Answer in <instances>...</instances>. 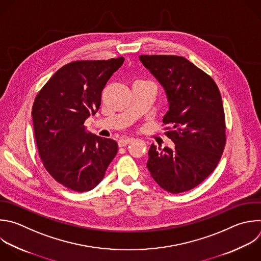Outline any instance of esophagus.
Masks as SVG:
<instances>
[{"instance_id":"obj_1","label":"esophagus","mask_w":261,"mask_h":261,"mask_svg":"<svg viewBox=\"0 0 261 261\" xmlns=\"http://www.w3.org/2000/svg\"><path fill=\"white\" fill-rule=\"evenodd\" d=\"M134 140V138H132V137H129V138H124V139H121V140H119V142H118V144H119V146L120 147H122V146H126L127 144H129L130 142H132Z\"/></svg>"}]
</instances>
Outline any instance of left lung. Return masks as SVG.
I'll return each instance as SVG.
<instances>
[{
  "label": "left lung",
  "instance_id": "1",
  "mask_svg": "<svg viewBox=\"0 0 261 261\" xmlns=\"http://www.w3.org/2000/svg\"><path fill=\"white\" fill-rule=\"evenodd\" d=\"M141 63L165 90L169 111L163 123L175 145L148 150L147 169L165 191L179 194L206 179L225 145V119L218 87L211 76L185 57L141 55Z\"/></svg>",
  "mask_w": 261,
  "mask_h": 261
}]
</instances>
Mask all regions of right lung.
I'll list each match as a JSON object with an SVG mask.
<instances>
[{
	"label": "right lung",
	"mask_w": 261,
	"mask_h": 261,
	"mask_svg": "<svg viewBox=\"0 0 261 261\" xmlns=\"http://www.w3.org/2000/svg\"><path fill=\"white\" fill-rule=\"evenodd\" d=\"M124 58L74 61L59 68L38 93L32 111L40 158L50 175L74 192L94 189L117 154L115 140L86 132L101 93Z\"/></svg>",
	"instance_id": "right-lung-1"
}]
</instances>
